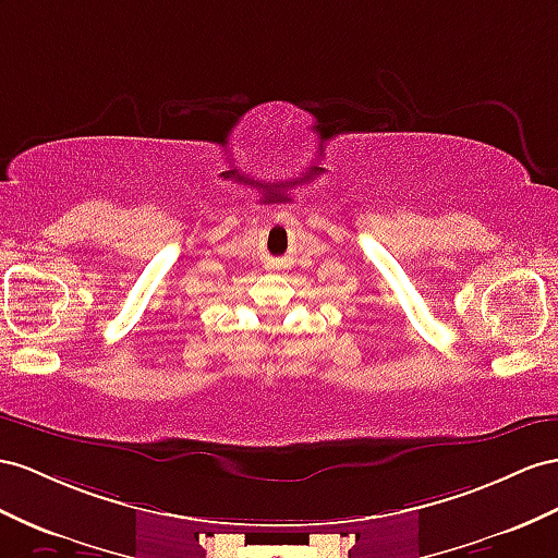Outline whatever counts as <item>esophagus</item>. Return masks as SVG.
I'll list each match as a JSON object with an SVG mask.
<instances>
[{
  "label": "esophagus",
  "mask_w": 558,
  "mask_h": 558,
  "mask_svg": "<svg viewBox=\"0 0 558 558\" xmlns=\"http://www.w3.org/2000/svg\"><path fill=\"white\" fill-rule=\"evenodd\" d=\"M266 268H270V270H282V268H284V262H282V259H270V262L266 264Z\"/></svg>",
  "instance_id": "esophagus-1"
}]
</instances>
